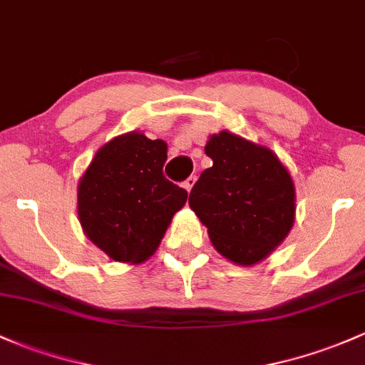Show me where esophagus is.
<instances>
[{
  "label": "esophagus",
  "instance_id": "esophagus-1",
  "mask_svg": "<svg viewBox=\"0 0 365 365\" xmlns=\"http://www.w3.org/2000/svg\"><path fill=\"white\" fill-rule=\"evenodd\" d=\"M195 182H197V178H195V175H191V178H187L186 181L182 182L184 190H186V191H191V187L195 186Z\"/></svg>",
  "mask_w": 365,
  "mask_h": 365
}]
</instances>
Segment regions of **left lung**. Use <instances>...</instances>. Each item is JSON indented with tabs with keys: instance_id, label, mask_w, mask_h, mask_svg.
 <instances>
[{
	"instance_id": "obj_1",
	"label": "left lung",
	"mask_w": 365,
	"mask_h": 365,
	"mask_svg": "<svg viewBox=\"0 0 365 365\" xmlns=\"http://www.w3.org/2000/svg\"><path fill=\"white\" fill-rule=\"evenodd\" d=\"M212 167L202 172L190 207L226 259L252 266L284 242L294 225L296 191L268 148L222 130L207 140Z\"/></svg>"
}]
</instances>
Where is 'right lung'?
<instances>
[{
    "label": "right lung",
    "mask_w": 365,
    "mask_h": 365,
    "mask_svg": "<svg viewBox=\"0 0 365 365\" xmlns=\"http://www.w3.org/2000/svg\"><path fill=\"white\" fill-rule=\"evenodd\" d=\"M167 144L128 132L104 144L78 182V217L113 261L139 264L155 254L187 191L163 175Z\"/></svg>",
    "instance_id": "add662e5"
}]
</instances>
